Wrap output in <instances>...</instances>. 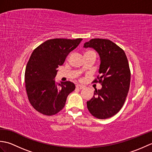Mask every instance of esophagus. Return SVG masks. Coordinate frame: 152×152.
Returning a JSON list of instances; mask_svg holds the SVG:
<instances>
[{
	"mask_svg": "<svg viewBox=\"0 0 152 152\" xmlns=\"http://www.w3.org/2000/svg\"><path fill=\"white\" fill-rule=\"evenodd\" d=\"M76 88H78L79 89H82L85 88L84 86H82V85H80V84H77L76 86Z\"/></svg>",
	"mask_w": 152,
	"mask_h": 152,
	"instance_id": "1",
	"label": "esophagus"
}]
</instances>
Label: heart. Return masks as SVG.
<instances>
[{"instance_id":"b5f03b06","label":"heart","mask_w":152,"mask_h":152,"mask_svg":"<svg viewBox=\"0 0 152 152\" xmlns=\"http://www.w3.org/2000/svg\"><path fill=\"white\" fill-rule=\"evenodd\" d=\"M91 52H94V51H91V50H88V51H86V53H91ZM94 53H95V52H94Z\"/></svg>"}]
</instances>
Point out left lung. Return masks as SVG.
<instances>
[{"label":"left lung","instance_id":"left-lung-1","mask_svg":"<svg viewBox=\"0 0 152 152\" xmlns=\"http://www.w3.org/2000/svg\"><path fill=\"white\" fill-rule=\"evenodd\" d=\"M83 47L94 49L101 62L97 78L102 88L95 89L87 106L96 118L112 117L122 108L129 89L131 72L127 56L121 48L107 39L94 38L86 42Z\"/></svg>","mask_w":152,"mask_h":152}]
</instances>
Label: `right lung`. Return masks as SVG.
Listing matches in <instances>:
<instances>
[{
	"instance_id": "right-lung-1",
	"label": "right lung",
	"mask_w": 152,
	"mask_h": 152,
	"mask_svg": "<svg viewBox=\"0 0 152 152\" xmlns=\"http://www.w3.org/2000/svg\"><path fill=\"white\" fill-rule=\"evenodd\" d=\"M82 40H48L33 51L25 69V82L28 101L38 112L46 115L57 114L64 108L68 95L75 89L74 83L57 84L55 78L57 68Z\"/></svg>"
}]
</instances>
